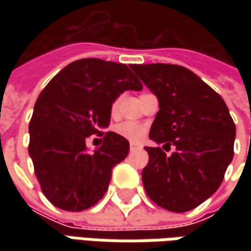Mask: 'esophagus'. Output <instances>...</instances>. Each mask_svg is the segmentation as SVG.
Wrapping results in <instances>:
<instances>
[{"instance_id":"1","label":"esophagus","mask_w":251,"mask_h":251,"mask_svg":"<svg viewBox=\"0 0 251 251\" xmlns=\"http://www.w3.org/2000/svg\"><path fill=\"white\" fill-rule=\"evenodd\" d=\"M140 148H141V145L138 144V142H131L130 144L131 151H137V150H140Z\"/></svg>"}]
</instances>
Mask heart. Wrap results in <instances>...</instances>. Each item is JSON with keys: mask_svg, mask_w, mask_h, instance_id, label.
Here are the masks:
<instances>
[{"mask_svg": "<svg viewBox=\"0 0 251 251\" xmlns=\"http://www.w3.org/2000/svg\"><path fill=\"white\" fill-rule=\"evenodd\" d=\"M117 104H119V101L116 100L114 103H113V106H111V110L116 111V109H117ZM114 131H116L119 135L124 137L126 140L138 141L145 135L147 128H145V126H142V124H140V123L126 121V123H121V124H119V126H116Z\"/></svg>", "mask_w": 251, "mask_h": 251, "instance_id": "obj_1", "label": "heart"}]
</instances>
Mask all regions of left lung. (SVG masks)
Listing matches in <instances>:
<instances>
[{
  "instance_id": "obj_1",
  "label": "left lung",
  "mask_w": 251,
  "mask_h": 251,
  "mask_svg": "<svg viewBox=\"0 0 251 251\" xmlns=\"http://www.w3.org/2000/svg\"><path fill=\"white\" fill-rule=\"evenodd\" d=\"M158 98L150 138L176 151L147 147L142 183L148 197L172 212H186L217 191L233 159L236 127L224 99L200 76L173 64L131 67Z\"/></svg>"
}]
</instances>
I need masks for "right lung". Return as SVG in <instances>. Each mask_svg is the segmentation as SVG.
<instances>
[{
    "label": "right lung",
    "instance_id": "1",
    "mask_svg": "<svg viewBox=\"0 0 251 251\" xmlns=\"http://www.w3.org/2000/svg\"><path fill=\"white\" fill-rule=\"evenodd\" d=\"M142 83L126 64L83 58L68 64L39 95L29 123V155L47 200L64 211L95 205L109 188L111 170L126 159L130 144L107 131L101 147L86 138L109 127L111 104Z\"/></svg>",
    "mask_w": 251,
    "mask_h": 251
}]
</instances>
